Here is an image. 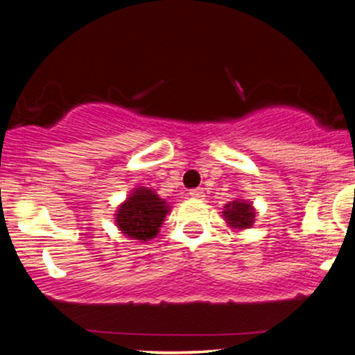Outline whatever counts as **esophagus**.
Returning a JSON list of instances; mask_svg holds the SVG:
<instances>
[{
	"label": "esophagus",
	"instance_id": "esophagus-1",
	"mask_svg": "<svg viewBox=\"0 0 355 355\" xmlns=\"http://www.w3.org/2000/svg\"><path fill=\"white\" fill-rule=\"evenodd\" d=\"M189 195L191 198H203L205 197V191H203V189H191Z\"/></svg>",
	"mask_w": 355,
	"mask_h": 355
}]
</instances>
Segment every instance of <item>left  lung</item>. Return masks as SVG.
<instances>
[{
	"label": "left lung",
	"mask_w": 355,
	"mask_h": 355,
	"mask_svg": "<svg viewBox=\"0 0 355 355\" xmlns=\"http://www.w3.org/2000/svg\"><path fill=\"white\" fill-rule=\"evenodd\" d=\"M225 220L230 223L232 227L235 229H248V227L254 223L255 218V211L252 209L250 203L245 202H232L225 207Z\"/></svg>",
	"instance_id": "obj_1"
}]
</instances>
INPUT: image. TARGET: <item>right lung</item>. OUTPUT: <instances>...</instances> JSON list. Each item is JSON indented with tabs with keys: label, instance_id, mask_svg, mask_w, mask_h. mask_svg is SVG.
Here are the masks:
<instances>
[{
	"label": "right lung",
	"instance_id": "add662e5",
	"mask_svg": "<svg viewBox=\"0 0 355 355\" xmlns=\"http://www.w3.org/2000/svg\"><path fill=\"white\" fill-rule=\"evenodd\" d=\"M168 205L148 189H137L118 209L116 225L130 239L150 240L158 234Z\"/></svg>",
	"mask_w": 355,
	"mask_h": 355
}]
</instances>
